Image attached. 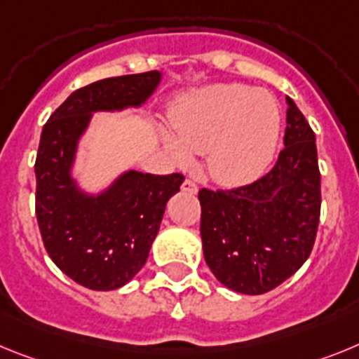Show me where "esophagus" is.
<instances>
[{
    "label": "esophagus",
    "instance_id": "1",
    "mask_svg": "<svg viewBox=\"0 0 359 359\" xmlns=\"http://www.w3.org/2000/svg\"><path fill=\"white\" fill-rule=\"evenodd\" d=\"M182 191H184V193H189V195H197V191H198L197 184L191 182V180H184Z\"/></svg>",
    "mask_w": 359,
    "mask_h": 359
}]
</instances>
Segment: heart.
Masks as SVG:
<instances>
[{"instance_id":"heart-1","label":"heart","mask_w":359,"mask_h":359,"mask_svg":"<svg viewBox=\"0 0 359 359\" xmlns=\"http://www.w3.org/2000/svg\"><path fill=\"white\" fill-rule=\"evenodd\" d=\"M173 135L162 144L177 166H191L205 154L211 179L244 186L267 170L282 132L278 101L266 90L242 83H217L189 93L171 111Z\"/></svg>"}]
</instances>
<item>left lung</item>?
I'll return each mask as SVG.
<instances>
[{"label": "left lung", "mask_w": 359, "mask_h": 359, "mask_svg": "<svg viewBox=\"0 0 359 359\" xmlns=\"http://www.w3.org/2000/svg\"><path fill=\"white\" fill-rule=\"evenodd\" d=\"M283 146L273 170L231 191L201 189L205 264L218 282L264 294L309 258L320 220L316 137L291 97Z\"/></svg>", "instance_id": "left-lung-1"}]
</instances>
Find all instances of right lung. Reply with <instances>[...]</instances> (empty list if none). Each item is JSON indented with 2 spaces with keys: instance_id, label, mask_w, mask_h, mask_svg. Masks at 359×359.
Returning a JSON list of instances; mask_svg holds the SVG:
<instances>
[{
  "instance_id": "right-lung-1",
  "label": "right lung",
  "mask_w": 359,
  "mask_h": 359,
  "mask_svg": "<svg viewBox=\"0 0 359 359\" xmlns=\"http://www.w3.org/2000/svg\"><path fill=\"white\" fill-rule=\"evenodd\" d=\"M162 72L108 77L76 90L43 126L36 158V215L55 266L92 291L126 285L148 260L166 204L184 177L128 170L97 191L76 175L83 137L99 111L141 110Z\"/></svg>"
}]
</instances>
